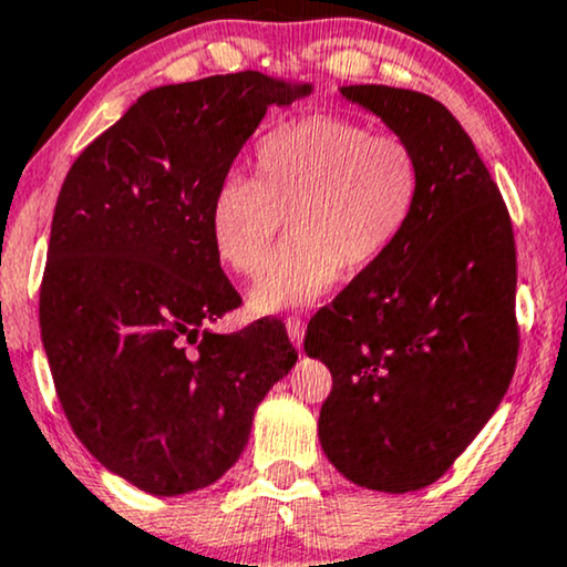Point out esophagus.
I'll use <instances>...</instances> for the list:
<instances>
[{
	"mask_svg": "<svg viewBox=\"0 0 567 567\" xmlns=\"http://www.w3.org/2000/svg\"><path fill=\"white\" fill-rule=\"evenodd\" d=\"M305 330H307V324H305V320H299V317H289V320H286V332H289V338H291V343L293 346H301V338H305Z\"/></svg>",
	"mask_w": 567,
	"mask_h": 567,
	"instance_id": "esophagus-1",
	"label": "esophagus"
}]
</instances>
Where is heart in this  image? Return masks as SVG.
<instances>
[{"instance_id": "b5f03b06", "label": "heart", "mask_w": 567, "mask_h": 567, "mask_svg": "<svg viewBox=\"0 0 567 567\" xmlns=\"http://www.w3.org/2000/svg\"><path fill=\"white\" fill-rule=\"evenodd\" d=\"M252 177H224L208 229L224 266L255 278L284 219L291 237L252 289L258 312L320 299L343 274L377 266L405 235L421 200L415 146L367 123L312 113L278 123L255 144Z\"/></svg>"}]
</instances>
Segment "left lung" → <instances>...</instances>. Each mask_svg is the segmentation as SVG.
Returning a JSON list of instances; mask_svg holds the SVG:
<instances>
[{
	"instance_id": "obj_1",
	"label": "left lung",
	"mask_w": 567,
	"mask_h": 567,
	"mask_svg": "<svg viewBox=\"0 0 567 567\" xmlns=\"http://www.w3.org/2000/svg\"><path fill=\"white\" fill-rule=\"evenodd\" d=\"M340 92L415 146L423 188L400 243L309 320L305 353L332 374L328 460L369 491L410 493L452 467L514 379V224L439 100L384 84Z\"/></svg>"
}]
</instances>
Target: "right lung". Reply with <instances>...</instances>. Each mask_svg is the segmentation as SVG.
Segmentation results:
<instances>
[{"label": "right lung", "mask_w": 567, "mask_h": 567, "mask_svg": "<svg viewBox=\"0 0 567 567\" xmlns=\"http://www.w3.org/2000/svg\"><path fill=\"white\" fill-rule=\"evenodd\" d=\"M309 90L260 72L150 90L61 185L38 301L43 348L76 439L138 491L216 483L297 363L278 320L206 330L243 305L208 212L268 107Z\"/></svg>", "instance_id": "1"}]
</instances>
